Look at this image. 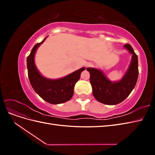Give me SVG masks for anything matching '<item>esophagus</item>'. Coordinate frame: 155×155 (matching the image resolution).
Listing matches in <instances>:
<instances>
[{"instance_id": "esophagus-1", "label": "esophagus", "mask_w": 155, "mask_h": 155, "mask_svg": "<svg viewBox=\"0 0 155 155\" xmlns=\"http://www.w3.org/2000/svg\"><path fill=\"white\" fill-rule=\"evenodd\" d=\"M92 66H93L92 63H88V64H87V67H92Z\"/></svg>"}]
</instances>
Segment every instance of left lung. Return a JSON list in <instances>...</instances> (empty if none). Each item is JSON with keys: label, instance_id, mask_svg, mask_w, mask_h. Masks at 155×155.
I'll list each match as a JSON object with an SVG mask.
<instances>
[{"label": "left lung", "instance_id": "1", "mask_svg": "<svg viewBox=\"0 0 155 155\" xmlns=\"http://www.w3.org/2000/svg\"><path fill=\"white\" fill-rule=\"evenodd\" d=\"M125 48L132 54V61L127 72L118 82H111L101 70L87 68L90 72L92 94L96 99L106 105H116L125 100L132 92L138 77V56L132 46L127 44Z\"/></svg>", "mask_w": 155, "mask_h": 155}]
</instances>
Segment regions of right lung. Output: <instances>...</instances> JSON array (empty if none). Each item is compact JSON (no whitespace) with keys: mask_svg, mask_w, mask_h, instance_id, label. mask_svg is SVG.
<instances>
[{"mask_svg":"<svg viewBox=\"0 0 155 155\" xmlns=\"http://www.w3.org/2000/svg\"><path fill=\"white\" fill-rule=\"evenodd\" d=\"M36 44L27 58L28 75L31 87L44 100L51 104H59L71 99L74 94L75 84L80 78L81 73L85 69L83 67L68 76L59 79H49L43 77L34 63L37 48L44 41Z\"/></svg>","mask_w":155,"mask_h":155,"instance_id":"1","label":"right lung"}]
</instances>
